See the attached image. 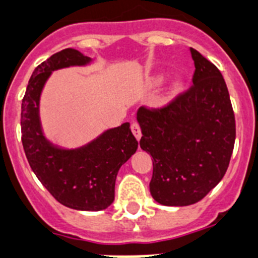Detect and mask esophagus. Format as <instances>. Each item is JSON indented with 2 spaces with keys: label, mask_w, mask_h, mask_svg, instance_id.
<instances>
[{
  "label": "esophagus",
  "mask_w": 258,
  "mask_h": 258,
  "mask_svg": "<svg viewBox=\"0 0 258 258\" xmlns=\"http://www.w3.org/2000/svg\"><path fill=\"white\" fill-rule=\"evenodd\" d=\"M132 132H133V134H134V137H136L137 139H141V137H142V132H141V126H139V124L138 122H132Z\"/></svg>",
  "instance_id": "34e87169"
}]
</instances>
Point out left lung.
I'll return each mask as SVG.
<instances>
[{"label": "left lung", "instance_id": "8db88e82", "mask_svg": "<svg viewBox=\"0 0 258 258\" xmlns=\"http://www.w3.org/2000/svg\"><path fill=\"white\" fill-rule=\"evenodd\" d=\"M193 84L162 107L142 106L141 148L152 156L150 190L165 206L202 200L224 178L235 142V117L220 70L190 48Z\"/></svg>", "mask_w": 258, "mask_h": 258}]
</instances>
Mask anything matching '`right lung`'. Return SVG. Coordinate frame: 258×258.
<instances>
[{
	"label": "right lung",
	"instance_id": "obj_1",
	"mask_svg": "<svg viewBox=\"0 0 258 258\" xmlns=\"http://www.w3.org/2000/svg\"><path fill=\"white\" fill-rule=\"evenodd\" d=\"M89 61L77 49L65 48L35 68L21 103V142L30 167L56 201L74 210L100 211L113 202L117 171L138 148L131 124L110 129L82 148L63 150L44 138L38 113L51 73Z\"/></svg>",
	"mask_w": 258,
	"mask_h": 258
}]
</instances>
